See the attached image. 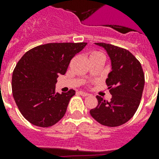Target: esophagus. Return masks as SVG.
<instances>
[{"mask_svg": "<svg viewBox=\"0 0 159 159\" xmlns=\"http://www.w3.org/2000/svg\"><path fill=\"white\" fill-rule=\"evenodd\" d=\"M79 94L81 95H82V96H87V95H89L88 93H86V92H85V91H80Z\"/></svg>", "mask_w": 159, "mask_h": 159, "instance_id": "1", "label": "esophagus"}]
</instances>
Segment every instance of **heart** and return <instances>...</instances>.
I'll return each instance as SVG.
<instances>
[{
    "instance_id": "obj_1",
    "label": "heart",
    "mask_w": 159,
    "mask_h": 159,
    "mask_svg": "<svg viewBox=\"0 0 159 159\" xmlns=\"http://www.w3.org/2000/svg\"><path fill=\"white\" fill-rule=\"evenodd\" d=\"M95 57H104V55L100 51H97V50H94L90 54V58H95Z\"/></svg>"
}]
</instances>
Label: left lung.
I'll list each match as a JSON object with an SVG mask.
<instances>
[{"label":"left lung","mask_w":159,"mask_h":159,"mask_svg":"<svg viewBox=\"0 0 159 159\" xmlns=\"http://www.w3.org/2000/svg\"><path fill=\"white\" fill-rule=\"evenodd\" d=\"M106 50L112 71L106 79L112 95L110 101L97 95L98 105L91 109L94 119L104 126L114 127L133 117L140 105L144 86L141 64L129 50L107 43H95Z\"/></svg>","instance_id":"8db88e82"}]
</instances>
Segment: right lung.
Wrapping results in <instances>:
<instances>
[{
    "instance_id": "1",
    "label": "right lung",
    "mask_w": 159,
    "mask_h": 159,
    "mask_svg": "<svg viewBox=\"0 0 159 159\" xmlns=\"http://www.w3.org/2000/svg\"><path fill=\"white\" fill-rule=\"evenodd\" d=\"M80 43H48L31 49L16 64L12 92L22 115L35 126L49 127L66 113L74 90L55 93L59 75H64L71 59L86 46Z\"/></svg>"
}]
</instances>
